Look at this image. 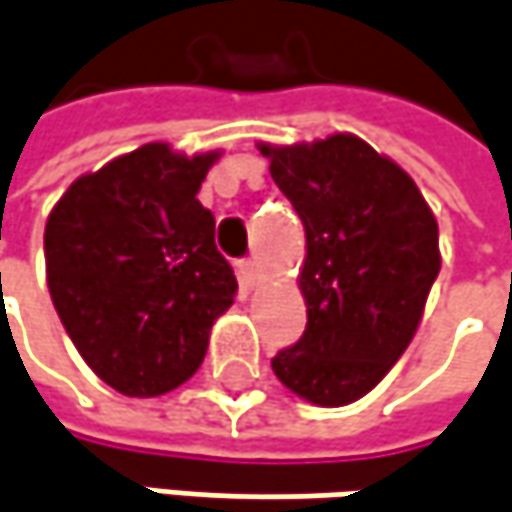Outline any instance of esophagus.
Returning a JSON list of instances; mask_svg holds the SVG:
<instances>
[{
    "instance_id": "obj_1",
    "label": "esophagus",
    "mask_w": 512,
    "mask_h": 512,
    "mask_svg": "<svg viewBox=\"0 0 512 512\" xmlns=\"http://www.w3.org/2000/svg\"><path fill=\"white\" fill-rule=\"evenodd\" d=\"M236 270H239V279H242L244 288H253V285H256L259 265H256L253 259H242V262H236Z\"/></svg>"
}]
</instances>
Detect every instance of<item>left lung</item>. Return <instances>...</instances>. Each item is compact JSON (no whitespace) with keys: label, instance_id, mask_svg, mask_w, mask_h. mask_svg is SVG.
Segmentation results:
<instances>
[{"label":"left lung","instance_id":"obj_1","mask_svg":"<svg viewBox=\"0 0 512 512\" xmlns=\"http://www.w3.org/2000/svg\"><path fill=\"white\" fill-rule=\"evenodd\" d=\"M305 227L308 325L270 366L299 397L345 406L412 343L441 270L438 224L415 181L354 135L262 146Z\"/></svg>","mask_w":512,"mask_h":512}]
</instances>
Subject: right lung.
Returning a JSON list of instances; mask_svg holds the SVG:
<instances>
[{"mask_svg": "<svg viewBox=\"0 0 512 512\" xmlns=\"http://www.w3.org/2000/svg\"><path fill=\"white\" fill-rule=\"evenodd\" d=\"M213 155L146 143L77 178L45 224L54 308L91 371L129 397L167 395L198 371L236 276L201 207Z\"/></svg>", "mask_w": 512, "mask_h": 512, "instance_id": "add662e5", "label": "right lung"}]
</instances>
